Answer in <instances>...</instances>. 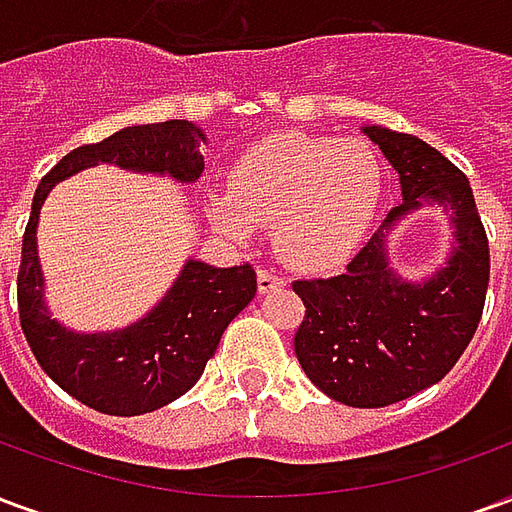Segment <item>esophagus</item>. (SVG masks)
Wrapping results in <instances>:
<instances>
[{"mask_svg": "<svg viewBox=\"0 0 512 512\" xmlns=\"http://www.w3.org/2000/svg\"><path fill=\"white\" fill-rule=\"evenodd\" d=\"M285 285V279L279 277L277 271H271V268H260L257 271V288L260 293H271V290H277Z\"/></svg>", "mask_w": 512, "mask_h": 512, "instance_id": "1", "label": "esophagus"}]
</instances>
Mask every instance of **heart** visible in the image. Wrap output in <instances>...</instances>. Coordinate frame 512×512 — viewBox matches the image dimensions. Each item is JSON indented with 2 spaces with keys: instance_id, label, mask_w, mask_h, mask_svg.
<instances>
[{
  "instance_id": "heart-1",
  "label": "heart",
  "mask_w": 512,
  "mask_h": 512,
  "mask_svg": "<svg viewBox=\"0 0 512 512\" xmlns=\"http://www.w3.org/2000/svg\"><path fill=\"white\" fill-rule=\"evenodd\" d=\"M384 167L362 139L277 134L235 161L227 189L211 197L213 222L244 238L274 224L279 255L299 268L351 255L376 216Z\"/></svg>"
}]
</instances>
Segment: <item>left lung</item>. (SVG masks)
Masks as SVG:
<instances>
[{"mask_svg":"<svg viewBox=\"0 0 512 512\" xmlns=\"http://www.w3.org/2000/svg\"><path fill=\"white\" fill-rule=\"evenodd\" d=\"M400 175L403 202L337 277L296 279L304 301L296 332L301 370L321 392L354 408L400 403L450 373L483 318L491 274L488 235L469 178L436 147L370 126ZM422 201L444 204L456 222L451 263L428 283H400L385 266L383 233Z\"/></svg>","mask_w":512,"mask_h":512,"instance_id":"8db88e82","label":"left lung"}]
</instances>
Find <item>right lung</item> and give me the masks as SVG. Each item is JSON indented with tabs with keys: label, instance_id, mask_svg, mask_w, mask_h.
Segmentation results:
<instances>
[{
	"label": "right lung",
	"instance_id": "1",
	"mask_svg": "<svg viewBox=\"0 0 512 512\" xmlns=\"http://www.w3.org/2000/svg\"><path fill=\"white\" fill-rule=\"evenodd\" d=\"M202 131L189 120L131 126L82 145L46 172L32 197L21 266H18V321L32 354L54 384L84 406L112 417H136L167 406L197 384L216 354L227 323L255 299V268H213L191 260L164 301L147 318L115 334H73L51 321L43 307L38 266L40 205L54 183L95 164H117L139 172H164L180 183L202 172Z\"/></svg>",
	"mask_w": 512,
	"mask_h": 512
}]
</instances>
